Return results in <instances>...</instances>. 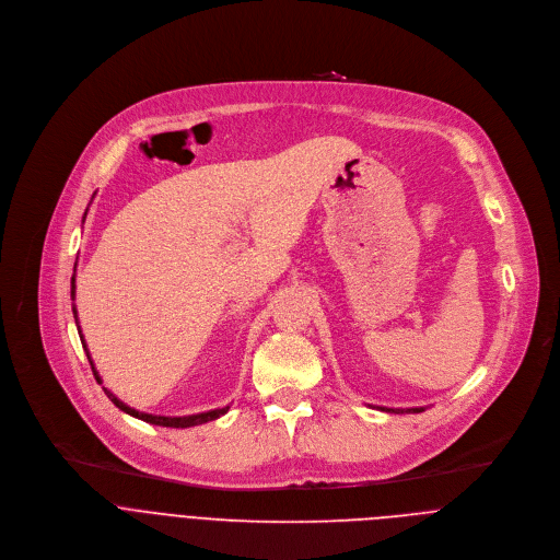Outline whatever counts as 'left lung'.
Masks as SVG:
<instances>
[{"label":"left lung","instance_id":"1","mask_svg":"<svg viewBox=\"0 0 560 560\" xmlns=\"http://www.w3.org/2000/svg\"><path fill=\"white\" fill-rule=\"evenodd\" d=\"M385 412H404V410H387V408H383ZM406 412H423V408H410V410H406Z\"/></svg>","mask_w":560,"mask_h":560}]
</instances>
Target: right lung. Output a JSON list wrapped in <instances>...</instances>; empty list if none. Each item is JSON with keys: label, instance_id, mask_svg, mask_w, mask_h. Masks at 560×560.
Wrapping results in <instances>:
<instances>
[{"label": "right lung", "instance_id": "obj_1", "mask_svg": "<svg viewBox=\"0 0 560 560\" xmlns=\"http://www.w3.org/2000/svg\"><path fill=\"white\" fill-rule=\"evenodd\" d=\"M70 296L74 299V277L70 279ZM72 314H74V324H79V322H77V310H74V307H72ZM79 339H82V346H84V350H86V357H89V361H91V368H93V374H95L97 383H102V376H100V372L95 370V363H93L91 352H89V348H86V341H84V337H82V328H79ZM104 392H106V396L110 398V401H113L121 412H126V415H130V417H135V419H141V421H145V423H152V425H162V428H192V425H201V423H208V421L219 419V417L225 415L228 408H230V406H225V408H219V410H210V412H201V415H190V417H159V415L137 412L135 408H128L124 401H119V398H117L110 389L104 387Z\"/></svg>", "mask_w": 560, "mask_h": 560}]
</instances>
